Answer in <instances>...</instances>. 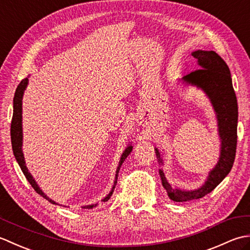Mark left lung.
<instances>
[{
  "label": "left lung",
  "mask_w": 250,
  "mask_h": 250,
  "mask_svg": "<svg viewBox=\"0 0 250 250\" xmlns=\"http://www.w3.org/2000/svg\"><path fill=\"white\" fill-rule=\"evenodd\" d=\"M192 56L198 60L200 68L190 72L183 79L186 83L202 88L209 97L218 118L221 153L218 163L209 173L205 185L194 191L173 189L167 183L162 169H159L163 188L167 190L169 199L176 202L203 198L204 195L213 191L230 173L236 153L237 100L233 89L229 67L221 59V57L213 50H198L192 52ZM156 156L161 163L162 160L158 149H156Z\"/></svg>",
  "instance_id": "left-lung-1"
}]
</instances>
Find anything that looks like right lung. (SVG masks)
Listing matches in <instances>:
<instances>
[{
	"label": "right lung",
	"instance_id": "obj_1",
	"mask_svg": "<svg viewBox=\"0 0 250 250\" xmlns=\"http://www.w3.org/2000/svg\"><path fill=\"white\" fill-rule=\"evenodd\" d=\"M26 84H28V78L23 79V81L18 84V87H17V89H16V92H15V97H14V113H13L12 125H10V139H12L13 151H14L16 160H17L19 167L21 168V171L23 172L25 178L28 179V182L30 183L32 187H33V189L36 191L37 193L43 196V198H45L46 200H48L50 203L57 204L55 201H52L51 199L48 198V196L44 194V192L40 189L39 186H37V184L35 183L34 178L32 177V175L30 174V172L28 171V168H26V167H25L24 157H23V153H22V125H21V121H22V116H21V114H22V95H23V91H24V89L26 87ZM131 151H132V146H129V147L125 148V150L124 151V153H122L121 159L119 161V166H118V167H117V171H116L114 187H113V189H111L109 194L103 200L104 202L108 201L110 199L111 194H113L115 186L117 184V176H118V173H119V169L121 167V164H122V162L125 160V158L129 156V153ZM93 206H95V205H88V206H84V208H93Z\"/></svg>",
	"mask_w": 250,
	"mask_h": 250
}]
</instances>
